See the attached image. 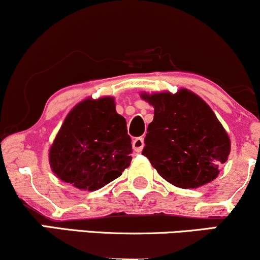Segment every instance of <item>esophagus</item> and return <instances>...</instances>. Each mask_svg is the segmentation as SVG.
Instances as JSON below:
<instances>
[{
  "label": "esophagus",
  "mask_w": 260,
  "mask_h": 260,
  "mask_svg": "<svg viewBox=\"0 0 260 260\" xmlns=\"http://www.w3.org/2000/svg\"><path fill=\"white\" fill-rule=\"evenodd\" d=\"M143 147H144V138L138 137V138H136L133 140V149L137 151V153H140Z\"/></svg>",
  "instance_id": "obj_1"
}]
</instances>
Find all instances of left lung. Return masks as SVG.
<instances>
[{
  "label": "left lung",
  "instance_id": "1",
  "mask_svg": "<svg viewBox=\"0 0 260 260\" xmlns=\"http://www.w3.org/2000/svg\"><path fill=\"white\" fill-rule=\"evenodd\" d=\"M142 98L154 106L142 154L161 177L184 189L216 178L231 144L208 104L186 89Z\"/></svg>",
  "mask_w": 260,
  "mask_h": 260
}]
</instances>
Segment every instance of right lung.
<instances>
[{
  "label": "right lung",
  "instance_id": "add662e5",
  "mask_svg": "<svg viewBox=\"0 0 260 260\" xmlns=\"http://www.w3.org/2000/svg\"><path fill=\"white\" fill-rule=\"evenodd\" d=\"M127 122L112 98L84 100L67 115L50 149V165L59 180L96 190L120 177L132 160Z\"/></svg>",
  "mask_w": 260,
  "mask_h": 260
}]
</instances>
